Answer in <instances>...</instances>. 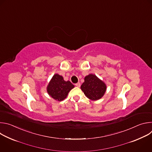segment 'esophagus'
<instances>
[{
    "mask_svg": "<svg viewBox=\"0 0 152 152\" xmlns=\"http://www.w3.org/2000/svg\"><path fill=\"white\" fill-rule=\"evenodd\" d=\"M75 85L77 86V87H80V82H77L75 84Z\"/></svg>",
    "mask_w": 152,
    "mask_h": 152,
    "instance_id": "esophagus-1",
    "label": "esophagus"
}]
</instances>
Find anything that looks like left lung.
Listing matches in <instances>:
<instances>
[{"mask_svg": "<svg viewBox=\"0 0 152 152\" xmlns=\"http://www.w3.org/2000/svg\"><path fill=\"white\" fill-rule=\"evenodd\" d=\"M80 88L86 97L92 100H97L103 97L106 90L103 81L92 74L86 76Z\"/></svg>", "mask_w": 152, "mask_h": 152, "instance_id": "left-lung-1", "label": "left lung"}]
</instances>
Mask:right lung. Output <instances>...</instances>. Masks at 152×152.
<instances>
[{
	"mask_svg": "<svg viewBox=\"0 0 152 152\" xmlns=\"http://www.w3.org/2000/svg\"><path fill=\"white\" fill-rule=\"evenodd\" d=\"M74 86L69 80L65 81L62 76L55 74L48 86L47 91L52 98L61 101L67 97L68 93Z\"/></svg>",
	"mask_w": 152,
	"mask_h": 152,
	"instance_id": "right-lung-1",
	"label": "right lung"
}]
</instances>
